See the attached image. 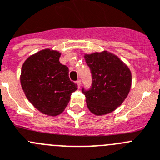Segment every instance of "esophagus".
I'll use <instances>...</instances> for the list:
<instances>
[{
  "mask_svg": "<svg viewBox=\"0 0 160 160\" xmlns=\"http://www.w3.org/2000/svg\"><path fill=\"white\" fill-rule=\"evenodd\" d=\"M76 84L78 85V88H80V85H81V80L79 79V80H76Z\"/></svg>",
  "mask_w": 160,
  "mask_h": 160,
  "instance_id": "obj_1",
  "label": "esophagus"
}]
</instances>
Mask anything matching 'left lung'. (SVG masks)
I'll return each instance as SVG.
<instances>
[{"label":"left lung","instance_id":"8db88e82","mask_svg":"<svg viewBox=\"0 0 160 160\" xmlns=\"http://www.w3.org/2000/svg\"><path fill=\"white\" fill-rule=\"evenodd\" d=\"M92 74L89 88H82L87 106L92 113H111L124 101L131 86L130 69L119 58L107 51L85 55Z\"/></svg>","mask_w":160,"mask_h":160}]
</instances>
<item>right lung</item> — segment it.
<instances>
[{
    "label": "right lung",
    "instance_id": "obj_1",
    "mask_svg": "<svg viewBox=\"0 0 160 160\" xmlns=\"http://www.w3.org/2000/svg\"><path fill=\"white\" fill-rule=\"evenodd\" d=\"M60 53L45 49L23 63L21 84L27 99L44 114L56 116L64 110L77 84L70 80L68 68L59 62Z\"/></svg>",
    "mask_w": 160,
    "mask_h": 160
}]
</instances>
